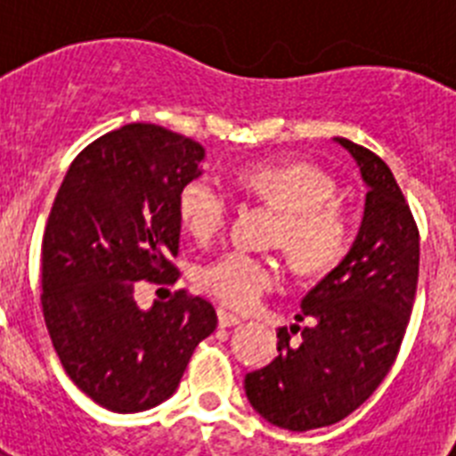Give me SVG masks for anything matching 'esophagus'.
Listing matches in <instances>:
<instances>
[{"mask_svg": "<svg viewBox=\"0 0 456 456\" xmlns=\"http://www.w3.org/2000/svg\"><path fill=\"white\" fill-rule=\"evenodd\" d=\"M216 317H219V326L228 329V326H237L241 322V317H237L235 313H228V310L219 308L216 310Z\"/></svg>", "mask_w": 456, "mask_h": 456, "instance_id": "34e87169", "label": "esophagus"}]
</instances>
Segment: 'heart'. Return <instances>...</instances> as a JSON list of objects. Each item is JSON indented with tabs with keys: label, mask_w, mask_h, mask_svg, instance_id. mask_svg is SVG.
Returning <instances> with one entry per match:
<instances>
[{
	"label": "heart",
	"mask_w": 456,
	"mask_h": 456,
	"mask_svg": "<svg viewBox=\"0 0 456 456\" xmlns=\"http://www.w3.org/2000/svg\"><path fill=\"white\" fill-rule=\"evenodd\" d=\"M235 187L248 199L278 209L273 244L283 247L301 273H317L340 260L349 240L347 209L336 200V183L326 171L305 162L256 164L235 173ZM184 231L208 244L231 219V199L212 180H191L178 193ZM199 283L209 297L232 308H251L281 283L272 257L228 251L205 265Z\"/></svg>",
	"instance_id": "b5f03b06"
}]
</instances>
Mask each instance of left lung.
Masks as SVG:
<instances>
[{"label":"left lung","instance_id":"8db88e82","mask_svg":"<svg viewBox=\"0 0 456 456\" xmlns=\"http://www.w3.org/2000/svg\"><path fill=\"white\" fill-rule=\"evenodd\" d=\"M336 141L368 184L361 231L301 301L297 322L308 324L278 329V356L244 379L253 409L289 432L340 422L368 400L393 368L416 299L420 235L400 184L372 151Z\"/></svg>","mask_w":456,"mask_h":456}]
</instances>
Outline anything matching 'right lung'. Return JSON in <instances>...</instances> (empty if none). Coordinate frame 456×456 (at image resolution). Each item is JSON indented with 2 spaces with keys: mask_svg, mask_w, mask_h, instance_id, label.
Here are the masks:
<instances>
[{
  "mask_svg": "<svg viewBox=\"0 0 456 456\" xmlns=\"http://www.w3.org/2000/svg\"><path fill=\"white\" fill-rule=\"evenodd\" d=\"M205 148L132 123L84 148L68 168L43 237V315L68 377L93 402L136 413L168 400L212 304L184 289L141 310L139 281L175 283L178 193L200 175Z\"/></svg>",
  "mask_w": 456,
  "mask_h": 456,
  "instance_id": "obj_1",
  "label": "right lung"
}]
</instances>
